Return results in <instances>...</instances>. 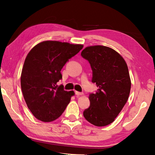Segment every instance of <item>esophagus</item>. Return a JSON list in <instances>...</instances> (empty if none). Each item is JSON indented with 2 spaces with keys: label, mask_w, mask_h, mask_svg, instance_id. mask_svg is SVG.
<instances>
[{
  "label": "esophagus",
  "mask_w": 155,
  "mask_h": 155,
  "mask_svg": "<svg viewBox=\"0 0 155 155\" xmlns=\"http://www.w3.org/2000/svg\"><path fill=\"white\" fill-rule=\"evenodd\" d=\"M75 94L78 95V96H80V95H83V93H81V92H78V91H75Z\"/></svg>",
  "instance_id": "esophagus-1"
}]
</instances>
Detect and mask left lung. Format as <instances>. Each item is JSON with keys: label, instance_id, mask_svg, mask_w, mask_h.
<instances>
[{"label": "left lung", "instance_id": "obj_1", "mask_svg": "<svg viewBox=\"0 0 155 155\" xmlns=\"http://www.w3.org/2000/svg\"><path fill=\"white\" fill-rule=\"evenodd\" d=\"M81 56L89 62L92 82L98 87L96 93L89 94L90 107L84 110V117L94 126H107L114 120L129 97L127 64L120 54L104 46L87 47Z\"/></svg>", "mask_w": 155, "mask_h": 155}]
</instances>
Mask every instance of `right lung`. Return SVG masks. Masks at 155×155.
<instances>
[{"label": "right lung", "mask_w": 155, "mask_h": 155, "mask_svg": "<svg viewBox=\"0 0 155 155\" xmlns=\"http://www.w3.org/2000/svg\"><path fill=\"white\" fill-rule=\"evenodd\" d=\"M83 48V45L46 41L28 52L21 72V89L28 108L37 119L56 120L70 103L74 91H64L57 83L66 62Z\"/></svg>", "instance_id": "right-lung-1"}]
</instances>
